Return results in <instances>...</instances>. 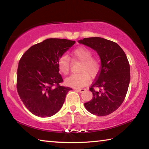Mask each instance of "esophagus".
Here are the masks:
<instances>
[{
    "mask_svg": "<svg viewBox=\"0 0 149 149\" xmlns=\"http://www.w3.org/2000/svg\"><path fill=\"white\" fill-rule=\"evenodd\" d=\"M76 89L77 91H79V93H83L86 91V89H84V88H78V89Z\"/></svg>",
    "mask_w": 149,
    "mask_h": 149,
    "instance_id": "34e87169",
    "label": "esophagus"
}]
</instances>
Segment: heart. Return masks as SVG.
I'll use <instances>...</instances> for the list:
<instances>
[{
  "mask_svg": "<svg viewBox=\"0 0 149 149\" xmlns=\"http://www.w3.org/2000/svg\"><path fill=\"white\" fill-rule=\"evenodd\" d=\"M72 56L74 60L81 62L78 72L65 79V84L73 87H82L90 81V77L95 78L99 75L101 68V62L99 57L92 56V51L86 47H79L72 50ZM58 71L63 75L69 74L70 69V58L63 55L57 62Z\"/></svg>",
  "mask_w": 149,
  "mask_h": 149,
  "instance_id": "1",
  "label": "heart"
}]
</instances>
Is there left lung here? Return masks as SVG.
<instances>
[{
  "instance_id": "1",
  "label": "left lung",
  "mask_w": 149,
  "mask_h": 149,
  "mask_svg": "<svg viewBox=\"0 0 149 149\" xmlns=\"http://www.w3.org/2000/svg\"><path fill=\"white\" fill-rule=\"evenodd\" d=\"M78 42L95 50L101 60L100 71L89 88L93 98L85 103V107L99 116L112 114L122 104L129 87L127 56L116 42L101 37L84 38Z\"/></svg>"
}]
</instances>
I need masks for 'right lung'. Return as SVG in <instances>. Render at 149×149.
Wrapping results in <instances>:
<instances>
[{"mask_svg":"<svg viewBox=\"0 0 149 149\" xmlns=\"http://www.w3.org/2000/svg\"><path fill=\"white\" fill-rule=\"evenodd\" d=\"M75 41L47 39L33 45L20 58L17 71V91L32 114L41 118L57 113L72 89L62 86L57 62Z\"/></svg>","mask_w":149,"mask_h":149,"instance_id":"1","label":"right lung"}]
</instances>
